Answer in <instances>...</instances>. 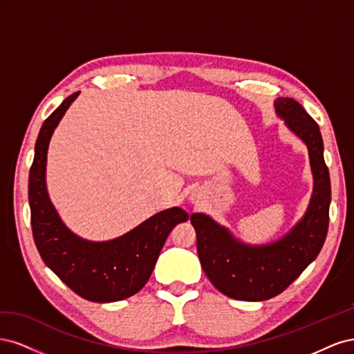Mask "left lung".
<instances>
[{
    "label": "left lung",
    "instance_id": "left-lung-1",
    "mask_svg": "<svg viewBox=\"0 0 354 354\" xmlns=\"http://www.w3.org/2000/svg\"><path fill=\"white\" fill-rule=\"evenodd\" d=\"M274 108L308 147L315 190L303 220L281 241L250 246L205 214L190 216L203 272L221 294L243 301H264L283 292L322 250L329 226L330 180L319 125L294 99L279 97Z\"/></svg>",
    "mask_w": 354,
    "mask_h": 354
}]
</instances>
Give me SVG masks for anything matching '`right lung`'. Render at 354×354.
<instances>
[{
  "label": "right lung",
  "instance_id": "obj_1",
  "mask_svg": "<svg viewBox=\"0 0 354 354\" xmlns=\"http://www.w3.org/2000/svg\"><path fill=\"white\" fill-rule=\"evenodd\" d=\"M78 94L63 100L42 124L37 138L29 171L32 234L42 261L75 294L94 303H112L137 294L146 285L169 232L187 221L189 214L177 207L160 211L108 242L84 241L62 223L46 187L47 149L53 131Z\"/></svg>",
  "mask_w": 354,
  "mask_h": 354
}]
</instances>
